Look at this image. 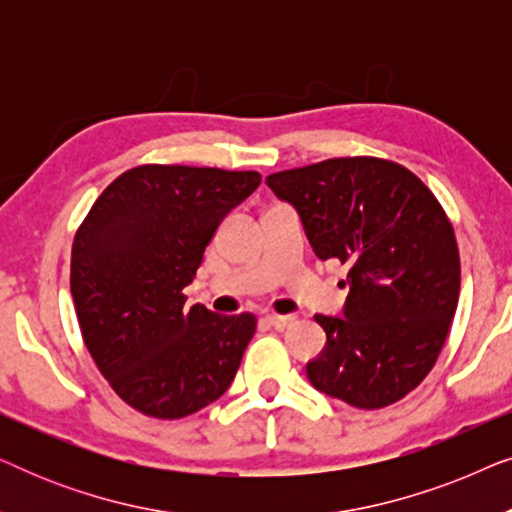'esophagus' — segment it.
<instances>
[{
    "instance_id": "1",
    "label": "esophagus",
    "mask_w": 512,
    "mask_h": 512,
    "mask_svg": "<svg viewBox=\"0 0 512 512\" xmlns=\"http://www.w3.org/2000/svg\"><path fill=\"white\" fill-rule=\"evenodd\" d=\"M265 321H268L272 328H277V331H284L286 326L293 324V317H289V314H268Z\"/></svg>"
}]
</instances>
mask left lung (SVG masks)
Masks as SVG:
<instances>
[{"instance_id": "1", "label": "left lung", "mask_w": 512, "mask_h": 512, "mask_svg": "<svg viewBox=\"0 0 512 512\" xmlns=\"http://www.w3.org/2000/svg\"><path fill=\"white\" fill-rule=\"evenodd\" d=\"M300 216L321 261L349 265L342 317L317 314L326 347L307 361L321 394L375 410L429 375L457 312L461 268L452 223L403 165L370 156L265 179Z\"/></svg>"}]
</instances>
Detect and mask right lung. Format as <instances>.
Returning <instances> with one entry per match:
<instances>
[{"label":"right lung","mask_w":512,"mask_h":512,"mask_svg":"<svg viewBox=\"0 0 512 512\" xmlns=\"http://www.w3.org/2000/svg\"><path fill=\"white\" fill-rule=\"evenodd\" d=\"M258 172L139 165L104 188L72 247V298L90 356L111 389L158 419L226 394L256 333L254 314L186 307L184 289Z\"/></svg>","instance_id":"add662e5"}]
</instances>
